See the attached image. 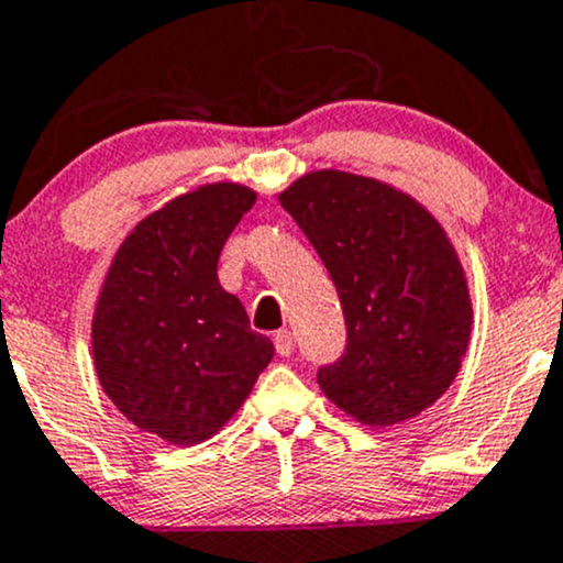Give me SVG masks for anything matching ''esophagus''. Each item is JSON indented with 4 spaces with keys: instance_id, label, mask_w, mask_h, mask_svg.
<instances>
[{
    "instance_id": "esophagus-1",
    "label": "esophagus",
    "mask_w": 563,
    "mask_h": 563,
    "mask_svg": "<svg viewBox=\"0 0 563 563\" xmlns=\"http://www.w3.org/2000/svg\"><path fill=\"white\" fill-rule=\"evenodd\" d=\"M274 345H276V353H279V356H289V353H292V349H295L292 332H289V330L276 332L274 334Z\"/></svg>"
}]
</instances>
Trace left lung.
Wrapping results in <instances>:
<instances>
[{
    "label": "left lung",
    "mask_w": 563,
    "mask_h": 563,
    "mask_svg": "<svg viewBox=\"0 0 563 563\" xmlns=\"http://www.w3.org/2000/svg\"><path fill=\"white\" fill-rule=\"evenodd\" d=\"M330 271L349 345L319 388L364 426H396L457 377L473 306L457 250L418 199L390 183L316 169L279 194Z\"/></svg>",
    "instance_id": "8db88e82"
}]
</instances>
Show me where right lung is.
I'll return each mask as SVG.
<instances>
[{
	"mask_svg": "<svg viewBox=\"0 0 563 563\" xmlns=\"http://www.w3.org/2000/svg\"><path fill=\"white\" fill-rule=\"evenodd\" d=\"M257 194L207 183L145 214L113 255L92 316L100 388L143 433L207 441L239 412L274 343L218 282V257Z\"/></svg>",
	"mask_w": 563,
	"mask_h": 563,
	"instance_id": "right-lung-1",
	"label": "right lung"
}]
</instances>
